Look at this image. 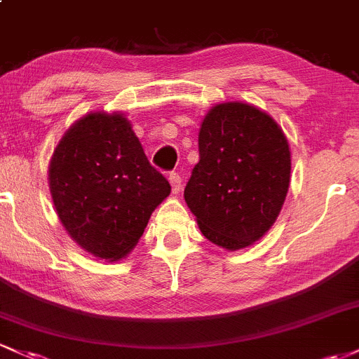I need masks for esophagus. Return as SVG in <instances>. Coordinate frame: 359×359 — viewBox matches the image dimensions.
Returning <instances> with one entry per match:
<instances>
[{"instance_id": "34e87169", "label": "esophagus", "mask_w": 359, "mask_h": 359, "mask_svg": "<svg viewBox=\"0 0 359 359\" xmlns=\"http://www.w3.org/2000/svg\"><path fill=\"white\" fill-rule=\"evenodd\" d=\"M168 182H170L173 194H179L180 189H182V179H180L179 173H170L168 175Z\"/></svg>"}]
</instances>
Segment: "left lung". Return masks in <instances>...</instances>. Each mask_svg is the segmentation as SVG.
<instances>
[{
    "label": "left lung",
    "mask_w": 359,
    "mask_h": 359,
    "mask_svg": "<svg viewBox=\"0 0 359 359\" xmlns=\"http://www.w3.org/2000/svg\"><path fill=\"white\" fill-rule=\"evenodd\" d=\"M291 177V151L281 126L245 102L208 110L199 129V161L184 199L201 233L240 250L273 226Z\"/></svg>",
    "instance_id": "obj_1"
}]
</instances>
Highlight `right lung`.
Here are the masks:
<instances>
[{
    "mask_svg": "<svg viewBox=\"0 0 359 359\" xmlns=\"http://www.w3.org/2000/svg\"><path fill=\"white\" fill-rule=\"evenodd\" d=\"M54 208L93 257L121 261L136 247L170 184L149 165L122 112H90L69 126L49 163Z\"/></svg>",
    "mask_w": 359,
    "mask_h": 359,
    "instance_id": "1",
    "label": "right lung"
}]
</instances>
